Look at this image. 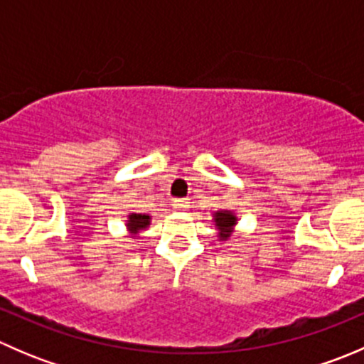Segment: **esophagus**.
I'll list each match as a JSON object with an SVG mask.
<instances>
[{
	"instance_id": "obj_1",
	"label": "esophagus",
	"mask_w": 364,
	"mask_h": 364,
	"mask_svg": "<svg viewBox=\"0 0 364 364\" xmlns=\"http://www.w3.org/2000/svg\"><path fill=\"white\" fill-rule=\"evenodd\" d=\"M172 205H174L176 211H186L190 203H188V200H185V199H178V200H174V204H172Z\"/></svg>"
}]
</instances>
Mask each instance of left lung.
Instances as JSON below:
<instances>
[{"label":"left lung","instance_id":"left-lung-1","mask_svg":"<svg viewBox=\"0 0 364 364\" xmlns=\"http://www.w3.org/2000/svg\"><path fill=\"white\" fill-rule=\"evenodd\" d=\"M213 223L215 229L218 230V241H227L234 232V227L237 225V216L234 211L229 209H220L213 213Z\"/></svg>","mask_w":364,"mask_h":364}]
</instances>
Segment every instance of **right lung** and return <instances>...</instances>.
Wrapping results in <instances>:
<instances>
[{
  "label": "right lung",
  "instance_id": "1",
  "mask_svg": "<svg viewBox=\"0 0 364 364\" xmlns=\"http://www.w3.org/2000/svg\"><path fill=\"white\" fill-rule=\"evenodd\" d=\"M151 223V216L148 213H128L127 216V232L132 237H137L142 230H146Z\"/></svg>",
  "mask_w": 364,
  "mask_h": 364
}]
</instances>
